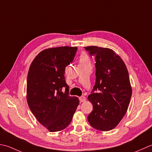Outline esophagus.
I'll use <instances>...</instances> for the list:
<instances>
[{
    "instance_id": "34e87169",
    "label": "esophagus",
    "mask_w": 152,
    "mask_h": 152,
    "mask_svg": "<svg viewBox=\"0 0 152 152\" xmlns=\"http://www.w3.org/2000/svg\"><path fill=\"white\" fill-rule=\"evenodd\" d=\"M79 100L80 102H85L86 101V97L85 96H81L79 98Z\"/></svg>"
}]
</instances>
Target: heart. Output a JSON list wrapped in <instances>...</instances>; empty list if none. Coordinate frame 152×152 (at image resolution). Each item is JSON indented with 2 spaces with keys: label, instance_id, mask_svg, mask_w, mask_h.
Wrapping results in <instances>:
<instances>
[{
  "label": "heart",
  "instance_id": "obj_1",
  "mask_svg": "<svg viewBox=\"0 0 152 152\" xmlns=\"http://www.w3.org/2000/svg\"><path fill=\"white\" fill-rule=\"evenodd\" d=\"M79 61L80 64H88L89 63L90 60L88 54L86 52H83L81 53L79 58Z\"/></svg>",
  "mask_w": 152,
  "mask_h": 152
}]
</instances>
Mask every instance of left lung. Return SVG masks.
I'll list each match as a JSON object with an SVG mask.
<instances>
[{
	"label": "left lung",
	"mask_w": 152,
	"mask_h": 152,
	"mask_svg": "<svg viewBox=\"0 0 152 152\" xmlns=\"http://www.w3.org/2000/svg\"><path fill=\"white\" fill-rule=\"evenodd\" d=\"M85 48L90 55L95 56L96 77L88 96L93 106L88 116V123L98 131H110L125 115L131 100L132 88L128 70L122 59L111 49L96 46Z\"/></svg>",
	"instance_id": "left-lung-1"
}]
</instances>
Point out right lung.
<instances>
[{
	"label": "right lung",
	"mask_w": 152,
	"mask_h": 152,
	"mask_svg": "<svg viewBox=\"0 0 152 152\" xmlns=\"http://www.w3.org/2000/svg\"><path fill=\"white\" fill-rule=\"evenodd\" d=\"M77 50L76 46L45 49L29 67L27 104L38 121L50 132L69 126L79 104L78 98L69 96V86L64 77L66 67L73 61Z\"/></svg>",
	"instance_id": "1"
}]
</instances>
